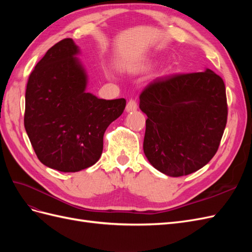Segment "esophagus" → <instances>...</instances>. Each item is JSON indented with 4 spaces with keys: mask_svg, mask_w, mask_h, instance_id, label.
I'll list each match as a JSON object with an SVG mask.
<instances>
[{
    "mask_svg": "<svg viewBox=\"0 0 252 252\" xmlns=\"http://www.w3.org/2000/svg\"><path fill=\"white\" fill-rule=\"evenodd\" d=\"M136 109H138V104H136V102L134 100H130L127 103V105H126V111L127 112L135 111Z\"/></svg>",
    "mask_w": 252,
    "mask_h": 252,
    "instance_id": "esophagus-1",
    "label": "esophagus"
}]
</instances>
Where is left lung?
Wrapping results in <instances>:
<instances>
[{
    "mask_svg": "<svg viewBox=\"0 0 252 252\" xmlns=\"http://www.w3.org/2000/svg\"><path fill=\"white\" fill-rule=\"evenodd\" d=\"M146 113L143 149L169 177L201 169L217 154L227 123L226 89L210 69L156 79L140 94Z\"/></svg>",
    "mask_w": 252,
    "mask_h": 252,
    "instance_id": "8db88e82",
    "label": "left lung"
}]
</instances>
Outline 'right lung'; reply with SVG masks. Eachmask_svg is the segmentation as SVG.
<instances>
[{
    "label": "right lung",
    "instance_id": "right-lung-1",
    "mask_svg": "<svg viewBox=\"0 0 252 252\" xmlns=\"http://www.w3.org/2000/svg\"><path fill=\"white\" fill-rule=\"evenodd\" d=\"M72 39L46 52L30 73L24 125L41 163L62 172L94 165L107 127L123 113L126 100H103L87 93V73Z\"/></svg>",
    "mask_w": 252,
    "mask_h": 252
}]
</instances>
